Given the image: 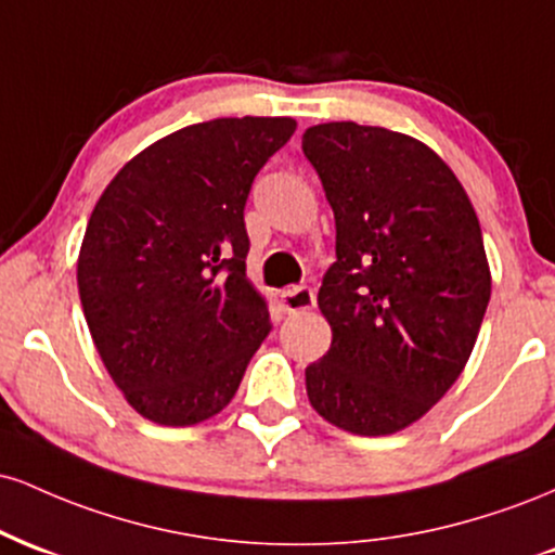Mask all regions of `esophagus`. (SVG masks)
<instances>
[{
    "instance_id": "1",
    "label": "esophagus",
    "mask_w": 555,
    "mask_h": 555,
    "mask_svg": "<svg viewBox=\"0 0 555 555\" xmlns=\"http://www.w3.org/2000/svg\"><path fill=\"white\" fill-rule=\"evenodd\" d=\"M279 302H282L284 313H302V310H310L315 305L313 289L308 286H289L279 295Z\"/></svg>"
}]
</instances>
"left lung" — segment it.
<instances>
[{
	"mask_svg": "<svg viewBox=\"0 0 555 555\" xmlns=\"http://www.w3.org/2000/svg\"><path fill=\"white\" fill-rule=\"evenodd\" d=\"M302 151L336 221L318 308L331 347L305 367L313 410L354 436L410 428L456 384L490 299L482 229L430 145L358 122L308 127Z\"/></svg>",
	"mask_w": 555,
	"mask_h": 555,
	"instance_id": "left-lung-1",
	"label": "left lung"
}]
</instances>
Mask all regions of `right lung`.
I'll list each match as a JSON object with an SVG mask.
<instances>
[{
	"instance_id": "1",
	"label": "right lung",
	"mask_w": 555,
	"mask_h": 555,
	"mask_svg": "<svg viewBox=\"0 0 555 555\" xmlns=\"http://www.w3.org/2000/svg\"><path fill=\"white\" fill-rule=\"evenodd\" d=\"M292 117H221L156 140L95 201L78 289L106 373L156 425L219 415L269 334L245 273V203Z\"/></svg>"
}]
</instances>
